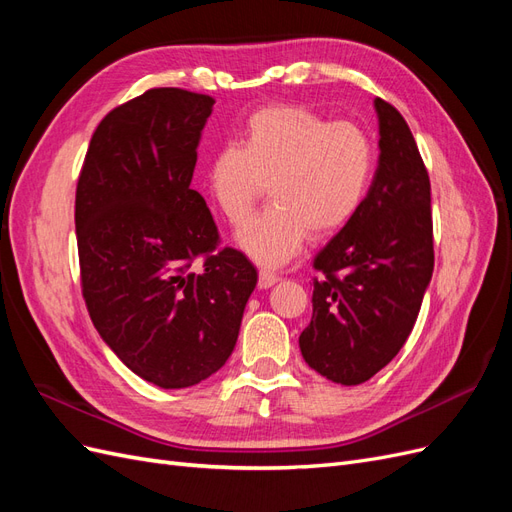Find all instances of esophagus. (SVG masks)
I'll return each instance as SVG.
<instances>
[{"mask_svg":"<svg viewBox=\"0 0 512 512\" xmlns=\"http://www.w3.org/2000/svg\"><path fill=\"white\" fill-rule=\"evenodd\" d=\"M277 282H280V277H277V275L271 273V271H260V273H258V288H260V290H267V288L275 286Z\"/></svg>","mask_w":512,"mask_h":512,"instance_id":"obj_1","label":"esophagus"}]
</instances>
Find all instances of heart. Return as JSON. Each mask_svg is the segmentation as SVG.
<instances>
[{
    "label": "heart",
    "instance_id": "b5f03b06",
    "mask_svg": "<svg viewBox=\"0 0 512 512\" xmlns=\"http://www.w3.org/2000/svg\"><path fill=\"white\" fill-rule=\"evenodd\" d=\"M374 173V145L350 121L301 106H267L247 119L241 145L209 158L207 192L222 218L241 226L270 185L274 207L235 237L256 265L275 269L297 256L312 232L327 237L359 211Z\"/></svg>",
    "mask_w": 512,
    "mask_h": 512
}]
</instances>
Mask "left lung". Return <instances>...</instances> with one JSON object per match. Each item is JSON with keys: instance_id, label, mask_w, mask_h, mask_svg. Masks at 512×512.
<instances>
[{"instance_id": "8db88e82", "label": "left lung", "mask_w": 512, "mask_h": 512, "mask_svg": "<svg viewBox=\"0 0 512 512\" xmlns=\"http://www.w3.org/2000/svg\"><path fill=\"white\" fill-rule=\"evenodd\" d=\"M378 168L363 203L322 247L312 322L299 337L305 363L354 386L389 365L416 322L433 273L431 185L406 119L374 100Z\"/></svg>"}]
</instances>
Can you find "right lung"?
I'll list each match as a JSON object with an SVG mask.
<instances>
[{
    "label": "right lung",
    "mask_w": 512,
    "mask_h": 512,
    "mask_svg": "<svg viewBox=\"0 0 512 512\" xmlns=\"http://www.w3.org/2000/svg\"><path fill=\"white\" fill-rule=\"evenodd\" d=\"M213 104L160 87L117 106L91 136L76 185L89 316L119 361L160 389H188L228 361L258 282L241 252H213L218 228L190 185Z\"/></svg>",
    "instance_id": "right-lung-1"
}]
</instances>
